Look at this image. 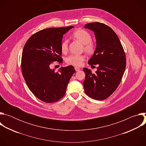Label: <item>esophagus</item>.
<instances>
[{"instance_id": "esophagus-1", "label": "esophagus", "mask_w": 146, "mask_h": 146, "mask_svg": "<svg viewBox=\"0 0 146 146\" xmlns=\"http://www.w3.org/2000/svg\"><path fill=\"white\" fill-rule=\"evenodd\" d=\"M74 69H75V70H76V72L79 71V70H80V69L79 68H78V67H75V68H74Z\"/></svg>"}]
</instances>
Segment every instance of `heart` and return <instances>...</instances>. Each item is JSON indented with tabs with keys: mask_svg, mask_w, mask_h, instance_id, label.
Instances as JSON below:
<instances>
[{
	"mask_svg": "<svg viewBox=\"0 0 146 146\" xmlns=\"http://www.w3.org/2000/svg\"><path fill=\"white\" fill-rule=\"evenodd\" d=\"M73 37L83 44V48L86 52L92 54L95 52V45L91 41L92 37L87 31L83 29H77L73 32ZM68 49V41L65 40L61 43V50L63 52H65ZM85 56L83 55H71L66 58V62L68 65L79 66L82 65Z\"/></svg>",
	"mask_w": 146,
	"mask_h": 146,
	"instance_id": "1",
	"label": "heart"
}]
</instances>
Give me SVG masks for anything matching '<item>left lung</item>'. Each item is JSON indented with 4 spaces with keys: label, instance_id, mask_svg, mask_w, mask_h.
<instances>
[{
    "label": "left lung",
    "instance_id": "obj_1",
    "mask_svg": "<svg viewBox=\"0 0 146 146\" xmlns=\"http://www.w3.org/2000/svg\"><path fill=\"white\" fill-rule=\"evenodd\" d=\"M85 28L94 32L96 47L88 60L90 65H98L95 74L85 68L83 82L86 94L95 100H104L117 89L126 68V56L119 39L108 25L92 23L86 24Z\"/></svg>",
    "mask_w": 146,
    "mask_h": 146
}]
</instances>
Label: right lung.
Segmentation results:
<instances>
[{"label":"right lung","instance_id":"obj_1","mask_svg":"<svg viewBox=\"0 0 146 146\" xmlns=\"http://www.w3.org/2000/svg\"><path fill=\"white\" fill-rule=\"evenodd\" d=\"M73 27L41 30L33 34L24 46L21 59L23 77L31 91L44 102H55L63 97L76 72L73 66L61 67L58 72L50 67L52 62L62 63V37Z\"/></svg>","mask_w":146,"mask_h":146}]
</instances>
